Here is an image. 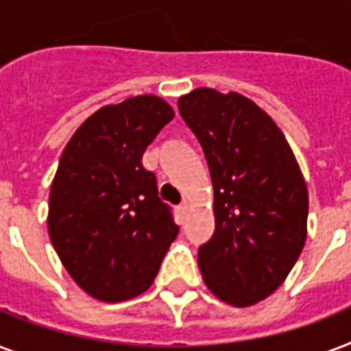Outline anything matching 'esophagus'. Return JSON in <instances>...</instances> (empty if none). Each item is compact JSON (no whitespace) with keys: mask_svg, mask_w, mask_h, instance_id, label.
<instances>
[{"mask_svg":"<svg viewBox=\"0 0 351 351\" xmlns=\"http://www.w3.org/2000/svg\"><path fill=\"white\" fill-rule=\"evenodd\" d=\"M187 211H189V204H187L186 200H184V202H182L180 206H178V213H180L182 219H186Z\"/></svg>","mask_w":351,"mask_h":351,"instance_id":"1","label":"esophagus"}]
</instances>
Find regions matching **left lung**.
<instances>
[{"mask_svg":"<svg viewBox=\"0 0 351 351\" xmlns=\"http://www.w3.org/2000/svg\"><path fill=\"white\" fill-rule=\"evenodd\" d=\"M178 109L208 160L215 233L198 247L211 293L237 308L286 280L306 242L308 187L277 123L239 93L195 89Z\"/></svg>","mask_w":351,"mask_h":351,"instance_id":"1","label":"left lung"}]
</instances>
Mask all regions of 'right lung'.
I'll return each instance as SVG.
<instances>
[{"mask_svg":"<svg viewBox=\"0 0 351 351\" xmlns=\"http://www.w3.org/2000/svg\"><path fill=\"white\" fill-rule=\"evenodd\" d=\"M175 117L143 95L106 106L65 145L49 197V234L80 288L104 302L143 293L178 234L145 149Z\"/></svg>","mask_w":351,"mask_h":351,"instance_id":"add662e5","label":"right lung"}]
</instances>
